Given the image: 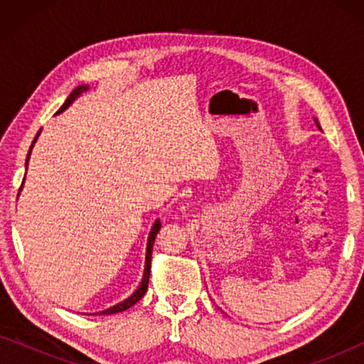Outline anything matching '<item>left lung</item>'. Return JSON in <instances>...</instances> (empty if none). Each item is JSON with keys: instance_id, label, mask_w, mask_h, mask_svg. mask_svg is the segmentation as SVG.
Masks as SVG:
<instances>
[{"instance_id": "8db88e82", "label": "left lung", "mask_w": 364, "mask_h": 364, "mask_svg": "<svg viewBox=\"0 0 364 364\" xmlns=\"http://www.w3.org/2000/svg\"><path fill=\"white\" fill-rule=\"evenodd\" d=\"M315 122H316V126H318V127H320V124H318V119H315ZM320 129H321V127H320Z\"/></svg>"}]
</instances>
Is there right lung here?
<instances>
[{"instance_id": "right-lung-1", "label": "right lung", "mask_w": 364, "mask_h": 364, "mask_svg": "<svg viewBox=\"0 0 364 364\" xmlns=\"http://www.w3.org/2000/svg\"><path fill=\"white\" fill-rule=\"evenodd\" d=\"M89 89V86L87 84H82V86H77L76 89H74V91L69 94V97L66 99V102L63 104L61 107H59V111L56 112V114H61L63 111H66V109L71 106V104L76 101V99L81 96L82 92H86ZM39 134H41V131H39L38 134H36V137H34V141H33V144H31V149H29V152H28V159H26V167H28V162H29V156H31V151H33V147H34V142L38 141V137H39ZM24 183V182H23ZM23 183H21V188H23ZM21 188H19V191H21ZM18 197H19V193H18ZM161 230V220H157L154 222V225H152V228H151V232H149V238H147V248H146V265H144V275H142V280H141V283H139V287H137V290L132 293L131 296H127L126 300L124 301H121V303H117V305H114V306H111V308H107V310H102V311H99V313H102V315H112V313H119V311H124V310H127V308H131L132 305H136V303L141 300V298L144 296V293L147 291V285H149V275H151V258H152V247H154V242H156V235H157V232Z\"/></svg>"}]
</instances>
